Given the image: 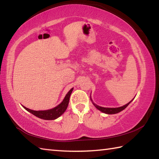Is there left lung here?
<instances>
[{"label": "left lung", "instance_id": "left-lung-1", "mask_svg": "<svg viewBox=\"0 0 159 159\" xmlns=\"http://www.w3.org/2000/svg\"><path fill=\"white\" fill-rule=\"evenodd\" d=\"M132 100L130 102H129L128 103H126V105L123 106H121V107H118V108H104V107H101V106H97V104H95L94 103L92 102V100L91 99V101H92V103H93L94 106L98 110H99L100 111H102V112H103V113H106V114H109V115L116 114V113H118V112H121L122 111H123L124 109H125L126 107H127L129 103L132 102Z\"/></svg>", "mask_w": 159, "mask_h": 159}]
</instances>
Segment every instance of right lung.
<instances>
[{"instance_id":"add662e5","label":"right lung","mask_w":159,"mask_h":159,"mask_svg":"<svg viewBox=\"0 0 159 159\" xmlns=\"http://www.w3.org/2000/svg\"><path fill=\"white\" fill-rule=\"evenodd\" d=\"M73 89L74 88H71L70 90L67 92L65 99H63L62 102L60 103L59 105H57L56 107L52 109L46 110V111H33V110L28 108L24 106H23V107L27 111L30 112V113L34 115V116L40 118V119L46 120H56L57 117L61 116L66 111V109H67L69 104V102H70V95L72 91H73Z\"/></svg>"}]
</instances>
